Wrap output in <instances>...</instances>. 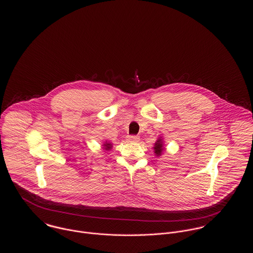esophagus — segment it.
I'll list each match as a JSON object with an SVG mask.
<instances>
[{
  "instance_id": "obj_1",
  "label": "esophagus",
  "mask_w": 253,
  "mask_h": 253,
  "mask_svg": "<svg viewBox=\"0 0 253 253\" xmlns=\"http://www.w3.org/2000/svg\"><path fill=\"white\" fill-rule=\"evenodd\" d=\"M127 140L128 141L137 142V141H139V136H137V135H128L127 136Z\"/></svg>"
}]
</instances>
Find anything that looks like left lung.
Here are the masks:
<instances>
[{"instance_id": "1", "label": "left lung", "mask_w": 253, "mask_h": 253, "mask_svg": "<svg viewBox=\"0 0 253 253\" xmlns=\"http://www.w3.org/2000/svg\"><path fill=\"white\" fill-rule=\"evenodd\" d=\"M155 153H156V155H157V157L158 156H160L161 154H162V152L164 151V148H163V143H162V141H161V139H158L157 142H156V144H155Z\"/></svg>"}]
</instances>
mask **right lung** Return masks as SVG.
Returning a JSON list of instances; mask_svg holds the SVG:
<instances>
[{"instance_id": "add662e5", "label": "right lung", "mask_w": 253, "mask_h": 253, "mask_svg": "<svg viewBox=\"0 0 253 253\" xmlns=\"http://www.w3.org/2000/svg\"><path fill=\"white\" fill-rule=\"evenodd\" d=\"M105 146V150H110L111 148H112V144H109V143H106V144H104Z\"/></svg>"}]
</instances>
